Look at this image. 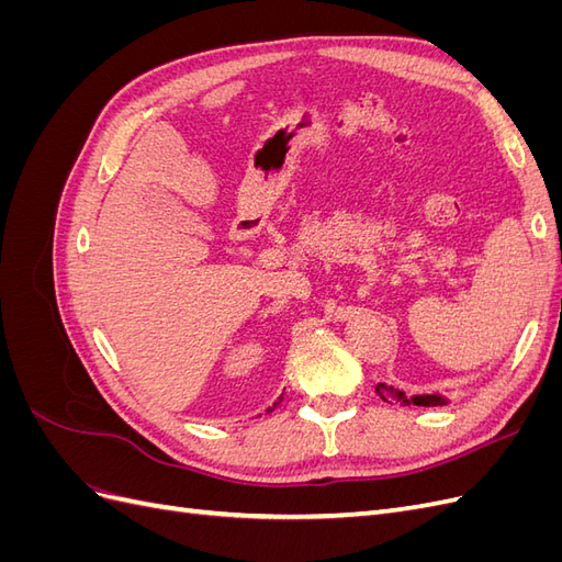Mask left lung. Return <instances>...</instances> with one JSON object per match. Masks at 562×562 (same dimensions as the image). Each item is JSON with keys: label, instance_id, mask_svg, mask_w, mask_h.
<instances>
[{"label": "left lung", "instance_id": "left-lung-1", "mask_svg": "<svg viewBox=\"0 0 562 562\" xmlns=\"http://www.w3.org/2000/svg\"><path fill=\"white\" fill-rule=\"evenodd\" d=\"M378 396L386 403H401V405H424V407H434V405H446L448 401L443 396H436V394H422V396H411L407 398L403 391L389 386V384H378L375 386Z\"/></svg>", "mask_w": 562, "mask_h": 562}]
</instances>
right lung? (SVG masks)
<instances>
[{"label": "right lung", "instance_id": "obj_1", "mask_svg": "<svg viewBox=\"0 0 562 562\" xmlns=\"http://www.w3.org/2000/svg\"><path fill=\"white\" fill-rule=\"evenodd\" d=\"M281 398H283V396H281ZM281 398H279V403H281ZM279 403H274V407H277ZM274 407H269V411H274ZM269 411H267V413H269Z\"/></svg>", "mask_w": 562, "mask_h": 562}]
</instances>
